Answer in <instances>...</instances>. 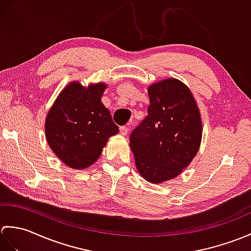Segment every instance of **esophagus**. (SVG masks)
<instances>
[{
    "mask_svg": "<svg viewBox=\"0 0 251 251\" xmlns=\"http://www.w3.org/2000/svg\"><path fill=\"white\" fill-rule=\"evenodd\" d=\"M120 132L123 135V136H126L127 132H128V127L126 126H121L120 127Z\"/></svg>",
    "mask_w": 251,
    "mask_h": 251,
    "instance_id": "obj_1",
    "label": "esophagus"
}]
</instances>
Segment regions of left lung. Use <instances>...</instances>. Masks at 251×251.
I'll return each mask as SVG.
<instances>
[{"instance_id": "1", "label": "left lung", "mask_w": 251, "mask_h": 251, "mask_svg": "<svg viewBox=\"0 0 251 251\" xmlns=\"http://www.w3.org/2000/svg\"><path fill=\"white\" fill-rule=\"evenodd\" d=\"M148 115L131 131L129 146L138 172L152 183L173 179L199 152L201 121L194 97L176 78L148 89Z\"/></svg>"}]
</instances>
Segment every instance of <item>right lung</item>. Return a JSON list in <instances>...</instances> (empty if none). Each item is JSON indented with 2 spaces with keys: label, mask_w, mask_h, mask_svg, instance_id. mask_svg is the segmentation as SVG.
Wrapping results in <instances>:
<instances>
[{
  "label": "right lung",
  "mask_w": 251,
  "mask_h": 251,
  "mask_svg": "<svg viewBox=\"0 0 251 251\" xmlns=\"http://www.w3.org/2000/svg\"><path fill=\"white\" fill-rule=\"evenodd\" d=\"M104 84L85 88L73 82L62 90L45 122L51 150L74 169L94 164L111 136L119 132L110 111L101 102Z\"/></svg>",
  "instance_id": "right-lung-1"
}]
</instances>
